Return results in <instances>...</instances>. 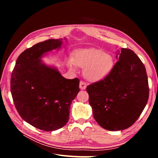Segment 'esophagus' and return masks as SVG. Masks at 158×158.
Wrapping results in <instances>:
<instances>
[{"instance_id":"esophagus-1","label":"esophagus","mask_w":158,"mask_h":158,"mask_svg":"<svg viewBox=\"0 0 158 158\" xmlns=\"http://www.w3.org/2000/svg\"><path fill=\"white\" fill-rule=\"evenodd\" d=\"M87 86V84L86 83H85V82H84V81H80V88L81 89H85V88H86Z\"/></svg>"}]
</instances>
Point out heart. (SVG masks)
<instances>
[{
    "mask_svg": "<svg viewBox=\"0 0 158 158\" xmlns=\"http://www.w3.org/2000/svg\"><path fill=\"white\" fill-rule=\"evenodd\" d=\"M67 64L72 70L74 65L84 68L83 74L87 79L97 81L104 78L113 68V56L96 49H80L76 50Z\"/></svg>",
    "mask_w": 158,
    "mask_h": 158,
    "instance_id": "obj_1",
    "label": "heart"
}]
</instances>
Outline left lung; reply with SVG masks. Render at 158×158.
<instances>
[{"mask_svg":"<svg viewBox=\"0 0 158 158\" xmlns=\"http://www.w3.org/2000/svg\"><path fill=\"white\" fill-rule=\"evenodd\" d=\"M95 120L111 131L131 127L149 98L146 68L131 49L122 48L118 60L103 79L88 85Z\"/></svg>","mask_w":158,"mask_h":158,"instance_id":"left-lung-1","label":"left lung"}]
</instances>
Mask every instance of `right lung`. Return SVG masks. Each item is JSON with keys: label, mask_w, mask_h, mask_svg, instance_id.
<instances>
[{"label": "right lung", "mask_w": 158, "mask_h": 158, "mask_svg": "<svg viewBox=\"0 0 158 158\" xmlns=\"http://www.w3.org/2000/svg\"><path fill=\"white\" fill-rule=\"evenodd\" d=\"M61 45L60 40H48L26 49L18 57L11 75L17 111L25 121L44 131L58 130L68 123L70 105L80 92L78 78H64L40 59Z\"/></svg>", "instance_id": "add662e5"}]
</instances>
